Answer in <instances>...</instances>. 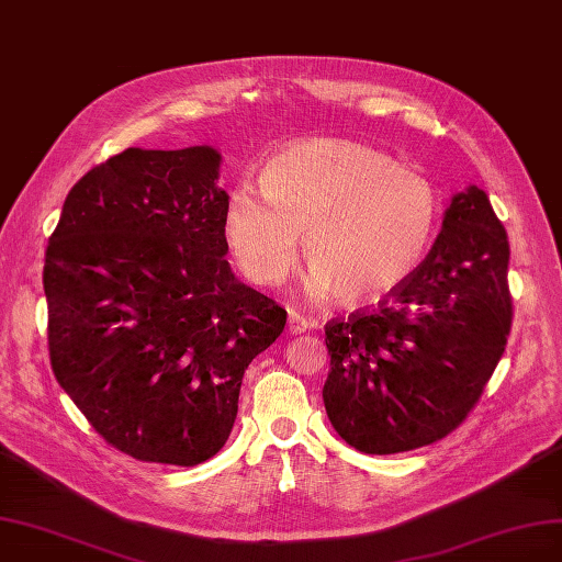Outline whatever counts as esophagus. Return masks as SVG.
Returning <instances> with one entry per match:
<instances>
[{
  "mask_svg": "<svg viewBox=\"0 0 562 562\" xmlns=\"http://www.w3.org/2000/svg\"><path fill=\"white\" fill-rule=\"evenodd\" d=\"M286 326H289V334H294V336H301V334H305V330H310V328H317L315 322H307L299 313L289 315V324Z\"/></svg>",
  "mask_w": 562,
  "mask_h": 562,
  "instance_id": "esophagus-1",
  "label": "esophagus"
}]
</instances>
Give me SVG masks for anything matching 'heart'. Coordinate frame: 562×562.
<instances>
[{"instance_id":"1","label":"heart","mask_w":562,"mask_h":562,"mask_svg":"<svg viewBox=\"0 0 562 562\" xmlns=\"http://www.w3.org/2000/svg\"><path fill=\"white\" fill-rule=\"evenodd\" d=\"M440 211L438 187L393 157L357 140L307 138L266 164L261 187H232L222 228L238 266L259 284L284 280L303 232L307 294L363 305L409 278Z\"/></svg>"}]
</instances>
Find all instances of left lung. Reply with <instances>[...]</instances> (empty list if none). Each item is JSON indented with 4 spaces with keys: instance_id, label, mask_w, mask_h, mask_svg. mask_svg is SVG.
<instances>
[{
    "instance_id": "obj_1",
    "label": "left lung",
    "mask_w": 562,
    "mask_h": 562,
    "mask_svg": "<svg viewBox=\"0 0 562 562\" xmlns=\"http://www.w3.org/2000/svg\"><path fill=\"white\" fill-rule=\"evenodd\" d=\"M509 243L484 190L453 194L428 257L372 313L326 324L324 407L363 453L438 442L482 398L509 326Z\"/></svg>"
}]
</instances>
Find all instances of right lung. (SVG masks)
<instances>
[{
  "label": "right lung",
  "mask_w": 562,
  "mask_h": 562,
  "mask_svg": "<svg viewBox=\"0 0 562 562\" xmlns=\"http://www.w3.org/2000/svg\"><path fill=\"white\" fill-rule=\"evenodd\" d=\"M222 155L127 148L67 194L46 249L59 386L136 461L199 465L224 447L247 366L286 313L224 259Z\"/></svg>",
  "instance_id": "add662e5"
}]
</instances>
